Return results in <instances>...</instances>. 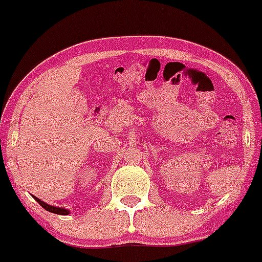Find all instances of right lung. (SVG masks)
Listing matches in <instances>:
<instances>
[{
  "label": "right lung",
  "instance_id": "obj_1",
  "mask_svg": "<svg viewBox=\"0 0 262 262\" xmlns=\"http://www.w3.org/2000/svg\"><path fill=\"white\" fill-rule=\"evenodd\" d=\"M34 199L36 200V202L39 203V204L41 205V207L44 208L46 210H48L50 213H55V214H60V215H67V214H70V210L64 209V208H58V207H52V205H48L46 204L44 202H41L40 199H38V198L34 196Z\"/></svg>",
  "mask_w": 262,
  "mask_h": 262
}]
</instances>
